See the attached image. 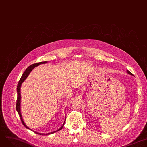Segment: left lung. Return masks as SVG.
<instances>
[{"mask_svg": "<svg viewBox=\"0 0 147 147\" xmlns=\"http://www.w3.org/2000/svg\"><path fill=\"white\" fill-rule=\"evenodd\" d=\"M127 73H128V74H131V75H133V74L131 73V72H129L128 70H127Z\"/></svg>", "mask_w": 147, "mask_h": 147, "instance_id": "1", "label": "left lung"}]
</instances>
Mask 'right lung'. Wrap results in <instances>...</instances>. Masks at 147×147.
<instances>
[{
	"instance_id": "obj_1",
	"label": "right lung",
	"mask_w": 147,
	"mask_h": 147,
	"mask_svg": "<svg viewBox=\"0 0 147 147\" xmlns=\"http://www.w3.org/2000/svg\"><path fill=\"white\" fill-rule=\"evenodd\" d=\"M47 62L45 61V62H39V63H34L32 64L31 65H30V66H29L28 68H27L25 70V71L24 73V74H22V77L20 78V79L19 80V82L18 84V86H17V92H18V98H17V101H16V110H17L19 115V117L20 118V120H21V122L22 123V124L24 125L25 126V127H26L27 129H30L28 127H27L25 123H24V121H23V119H22V115H21V113H20V86H21V85L22 84V82H24V81L26 79V78L28 77V76L29 75V74L30 73V72L33 69V68H34L35 67L39 66V65L40 64H43V63H47ZM64 123L63 124V125L61 127V128H60L58 130H57V131H55L54 132H51V133H47V134H44V133H37V132H34L38 134H40V135H48V134H52V133H55L56 131H59V130H61L63 125H64Z\"/></svg>"
}]
</instances>
